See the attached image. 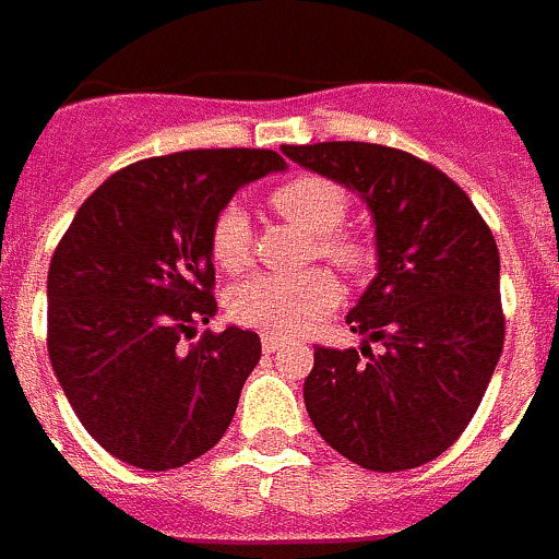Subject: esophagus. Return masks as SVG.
<instances>
[{
	"mask_svg": "<svg viewBox=\"0 0 559 559\" xmlns=\"http://www.w3.org/2000/svg\"><path fill=\"white\" fill-rule=\"evenodd\" d=\"M283 346V340L273 334H261V349H264V355H271V352H276Z\"/></svg>",
	"mask_w": 559,
	"mask_h": 559,
	"instance_id": "esophagus-1",
	"label": "esophagus"
}]
</instances>
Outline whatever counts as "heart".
Returning a JSON list of instances; mask_svg holds the SVG:
<instances>
[{
  "label": "heart",
  "instance_id": "heart-1",
  "mask_svg": "<svg viewBox=\"0 0 559 559\" xmlns=\"http://www.w3.org/2000/svg\"><path fill=\"white\" fill-rule=\"evenodd\" d=\"M271 207L300 231L312 237L316 259L346 276H364L373 264V252L361 237L340 231L349 216V195L343 186L324 177H295L271 192ZM213 261L228 273L243 271L252 259V223L240 204H225L210 228ZM340 300L334 276L304 271L295 276H249L228 292V316L264 334L288 336L319 322Z\"/></svg>",
  "mask_w": 559,
  "mask_h": 559
}]
</instances>
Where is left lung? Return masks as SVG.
<instances>
[{"instance_id": "obj_1", "label": "left lung", "mask_w": 559, "mask_h": 559, "mask_svg": "<svg viewBox=\"0 0 559 559\" xmlns=\"http://www.w3.org/2000/svg\"><path fill=\"white\" fill-rule=\"evenodd\" d=\"M283 153L358 192L376 225V276L346 316L364 346H316L307 413L364 469H415L461 437L500 361L497 240L461 186L403 150L324 141Z\"/></svg>"}]
</instances>
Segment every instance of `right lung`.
<instances>
[{"label": "right lung", "instance_id": "1", "mask_svg": "<svg viewBox=\"0 0 559 559\" xmlns=\"http://www.w3.org/2000/svg\"><path fill=\"white\" fill-rule=\"evenodd\" d=\"M273 150H186L134 162L86 198L47 273V352L86 433L162 473L231 425L261 358L255 331L216 316L210 228L240 186L283 171Z\"/></svg>", "mask_w": 559, "mask_h": 559}]
</instances>
